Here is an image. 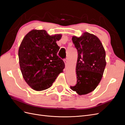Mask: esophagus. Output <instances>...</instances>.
<instances>
[{"mask_svg":"<svg viewBox=\"0 0 125 125\" xmlns=\"http://www.w3.org/2000/svg\"><path fill=\"white\" fill-rule=\"evenodd\" d=\"M64 63H65V66H66L67 63H68V60H67L66 59H64Z\"/></svg>","mask_w":125,"mask_h":125,"instance_id":"obj_1","label":"esophagus"}]
</instances>
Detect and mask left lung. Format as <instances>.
Masks as SVG:
<instances>
[{
  "label": "left lung",
  "instance_id": "obj_1",
  "mask_svg": "<svg viewBox=\"0 0 125 125\" xmlns=\"http://www.w3.org/2000/svg\"><path fill=\"white\" fill-rule=\"evenodd\" d=\"M72 40L77 50L76 65L77 82L71 86L79 95L93 91L102 79L106 65L105 52L101 41L94 35L85 32L81 36H73Z\"/></svg>",
  "mask_w": 125,
  "mask_h": 125
}]
</instances>
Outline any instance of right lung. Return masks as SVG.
<instances>
[{"label":"right lung","mask_w":125,"mask_h":125,"mask_svg":"<svg viewBox=\"0 0 125 125\" xmlns=\"http://www.w3.org/2000/svg\"><path fill=\"white\" fill-rule=\"evenodd\" d=\"M61 34L50 36L45 30H33L27 33L18 50L19 62L25 81L36 91L50 88L65 68L57 55L56 41Z\"/></svg>","instance_id":"add662e5"}]
</instances>
